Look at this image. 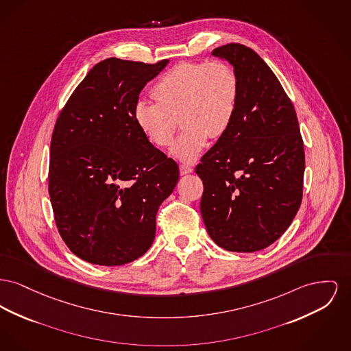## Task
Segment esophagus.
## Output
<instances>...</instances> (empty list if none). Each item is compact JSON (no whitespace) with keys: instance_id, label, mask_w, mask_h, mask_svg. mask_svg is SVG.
Here are the masks:
<instances>
[{"instance_id":"34e87169","label":"esophagus","mask_w":351,"mask_h":351,"mask_svg":"<svg viewBox=\"0 0 351 351\" xmlns=\"http://www.w3.org/2000/svg\"><path fill=\"white\" fill-rule=\"evenodd\" d=\"M191 172H193V168H192L191 165H180V173H182V175H186V173H191Z\"/></svg>"}]
</instances>
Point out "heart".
<instances>
[{
  "instance_id": "1",
  "label": "heart",
  "mask_w": 351,
  "mask_h": 351,
  "mask_svg": "<svg viewBox=\"0 0 351 351\" xmlns=\"http://www.w3.org/2000/svg\"><path fill=\"white\" fill-rule=\"evenodd\" d=\"M158 104L139 99L134 121L148 142L171 145L176 118L184 127L172 145V155L192 163L208 145L223 136L234 119L239 104V80L223 61L183 62L165 73L152 87Z\"/></svg>"
}]
</instances>
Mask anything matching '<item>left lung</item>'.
I'll list each match as a JSON object with an SVG mask.
<instances>
[{
    "mask_svg": "<svg viewBox=\"0 0 351 351\" xmlns=\"http://www.w3.org/2000/svg\"><path fill=\"white\" fill-rule=\"evenodd\" d=\"M232 64L239 104L227 132L196 167L209 237L229 252H257L291 224L302 200L305 152L294 107L274 73L250 47L212 51Z\"/></svg>",
    "mask_w": 351,
    "mask_h": 351,
    "instance_id": "left-lung-1",
    "label": "left lung"
}]
</instances>
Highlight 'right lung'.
<instances>
[{"instance_id":"1","label":"right lung","mask_w":351,"mask_h":351,"mask_svg":"<svg viewBox=\"0 0 351 351\" xmlns=\"http://www.w3.org/2000/svg\"><path fill=\"white\" fill-rule=\"evenodd\" d=\"M168 60L107 58L74 90L53 131L49 195L69 249L84 261L131 263L155 239L156 213L179 180V167L147 141L134 106Z\"/></svg>"}]
</instances>
